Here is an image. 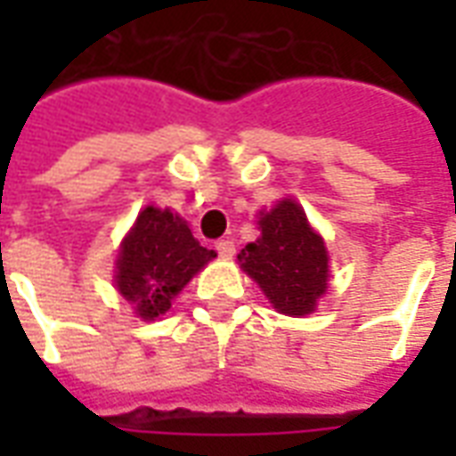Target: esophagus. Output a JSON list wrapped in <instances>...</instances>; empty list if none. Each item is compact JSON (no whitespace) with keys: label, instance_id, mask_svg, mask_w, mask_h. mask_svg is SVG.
Segmentation results:
<instances>
[{"label":"esophagus","instance_id":"obj_1","mask_svg":"<svg viewBox=\"0 0 456 456\" xmlns=\"http://www.w3.org/2000/svg\"><path fill=\"white\" fill-rule=\"evenodd\" d=\"M215 248H217L219 256H224V258H232L234 256V251H237L234 241H229V239H219L217 244H215Z\"/></svg>","mask_w":456,"mask_h":456}]
</instances>
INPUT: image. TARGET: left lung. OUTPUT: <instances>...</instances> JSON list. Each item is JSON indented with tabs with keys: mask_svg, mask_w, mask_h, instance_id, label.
<instances>
[{
	"mask_svg": "<svg viewBox=\"0 0 456 456\" xmlns=\"http://www.w3.org/2000/svg\"><path fill=\"white\" fill-rule=\"evenodd\" d=\"M261 237L247 244L239 264L283 315H307L327 288L325 241L307 224L305 212L283 200L258 219Z\"/></svg>",
	"mask_w": 456,
	"mask_h": 456,
	"instance_id": "1",
	"label": "left lung"
}]
</instances>
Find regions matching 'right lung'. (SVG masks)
I'll return each mask as SVG.
<instances>
[{"instance_id":"right-lung-1","label":"right lung","mask_w":456,"mask_h":456,"mask_svg":"<svg viewBox=\"0 0 456 456\" xmlns=\"http://www.w3.org/2000/svg\"><path fill=\"white\" fill-rule=\"evenodd\" d=\"M217 256L200 247L188 224L170 209L146 208L117 258V288L143 320L163 315L190 278Z\"/></svg>"}]
</instances>
